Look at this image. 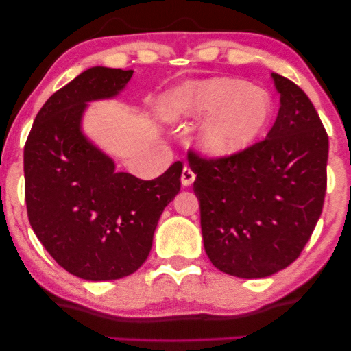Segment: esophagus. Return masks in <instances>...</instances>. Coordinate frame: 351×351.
<instances>
[{
  "label": "esophagus",
  "mask_w": 351,
  "mask_h": 351,
  "mask_svg": "<svg viewBox=\"0 0 351 351\" xmlns=\"http://www.w3.org/2000/svg\"><path fill=\"white\" fill-rule=\"evenodd\" d=\"M194 180H196V174H194V171L189 168V166H185L182 171V185L189 186V185H193Z\"/></svg>",
  "instance_id": "esophagus-1"
}]
</instances>
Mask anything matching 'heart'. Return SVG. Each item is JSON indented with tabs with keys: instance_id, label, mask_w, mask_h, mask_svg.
Returning <instances> with one entry per match:
<instances>
[{
	"instance_id": "1",
	"label": "heart",
	"mask_w": 351,
	"mask_h": 351,
	"mask_svg": "<svg viewBox=\"0 0 351 351\" xmlns=\"http://www.w3.org/2000/svg\"><path fill=\"white\" fill-rule=\"evenodd\" d=\"M267 90L233 77L183 80L162 99V113L171 123L204 118L196 147L206 157H232L249 149L272 118Z\"/></svg>"
}]
</instances>
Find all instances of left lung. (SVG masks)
I'll use <instances>...</instances> for the list:
<instances>
[{
  "instance_id": "8db88e82",
  "label": "left lung",
  "mask_w": 351,
  "mask_h": 351,
  "mask_svg": "<svg viewBox=\"0 0 351 351\" xmlns=\"http://www.w3.org/2000/svg\"><path fill=\"white\" fill-rule=\"evenodd\" d=\"M280 93L267 138L241 154L206 160L191 152L206 255L221 272L264 278L302 254L326 191L328 135L292 80L271 74Z\"/></svg>"
}]
</instances>
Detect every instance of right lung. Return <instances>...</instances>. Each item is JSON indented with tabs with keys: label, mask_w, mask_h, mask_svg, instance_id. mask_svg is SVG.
Masks as SVG:
<instances>
[{
	"label": "right lung",
	"mask_w": 351,
	"mask_h": 351,
	"mask_svg": "<svg viewBox=\"0 0 351 351\" xmlns=\"http://www.w3.org/2000/svg\"><path fill=\"white\" fill-rule=\"evenodd\" d=\"M132 70L93 66L57 90L34 119L25 146L27 217L40 243L66 272L118 280L140 269L160 216L180 191L176 162L154 180L117 172L84 134L88 102L112 99Z\"/></svg>",
	"instance_id": "obj_1"
}]
</instances>
